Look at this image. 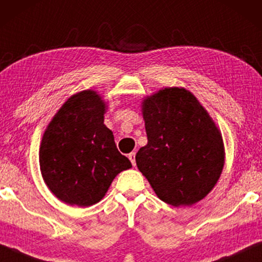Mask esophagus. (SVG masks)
<instances>
[{
  "label": "esophagus",
  "instance_id": "1",
  "mask_svg": "<svg viewBox=\"0 0 262 262\" xmlns=\"http://www.w3.org/2000/svg\"><path fill=\"white\" fill-rule=\"evenodd\" d=\"M128 158H129L130 162H132V165H133V166H135V165H136V162H135V153H134V151H132V153L128 154Z\"/></svg>",
  "mask_w": 262,
  "mask_h": 262
}]
</instances>
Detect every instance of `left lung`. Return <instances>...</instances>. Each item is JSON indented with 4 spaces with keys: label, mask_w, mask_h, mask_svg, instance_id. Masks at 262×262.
<instances>
[{
    "label": "left lung",
    "mask_w": 262,
    "mask_h": 262,
    "mask_svg": "<svg viewBox=\"0 0 262 262\" xmlns=\"http://www.w3.org/2000/svg\"><path fill=\"white\" fill-rule=\"evenodd\" d=\"M148 142L135 160L160 200L174 207L204 199L220 178L225 148L220 130L185 88H165L142 101Z\"/></svg>",
    "instance_id": "obj_1"
}]
</instances>
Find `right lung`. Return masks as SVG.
<instances>
[{"label": "right lung", "mask_w": 262, "mask_h": 262, "mask_svg": "<svg viewBox=\"0 0 262 262\" xmlns=\"http://www.w3.org/2000/svg\"><path fill=\"white\" fill-rule=\"evenodd\" d=\"M106 108L95 91L77 93L58 109L42 138V178L50 192L70 206L95 205L116 175L132 167L104 126Z\"/></svg>", "instance_id": "right-lung-1"}]
</instances>
